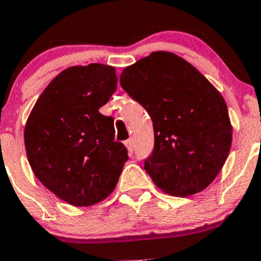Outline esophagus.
<instances>
[{
    "mask_svg": "<svg viewBox=\"0 0 261 261\" xmlns=\"http://www.w3.org/2000/svg\"><path fill=\"white\" fill-rule=\"evenodd\" d=\"M125 146L126 149H128V153L132 155L133 154V146H135V142H133L132 138H129V140H126L125 141Z\"/></svg>",
    "mask_w": 261,
    "mask_h": 261,
    "instance_id": "34e87169",
    "label": "esophagus"
}]
</instances>
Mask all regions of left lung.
Wrapping results in <instances>:
<instances>
[{
  "label": "left lung",
  "mask_w": 261,
  "mask_h": 261,
  "mask_svg": "<svg viewBox=\"0 0 261 261\" xmlns=\"http://www.w3.org/2000/svg\"><path fill=\"white\" fill-rule=\"evenodd\" d=\"M121 87L153 120L154 150L144 168L163 192L204 191L225 165L232 126L225 99L190 62L165 50L126 66Z\"/></svg>",
  "instance_id": "8db88e82"
}]
</instances>
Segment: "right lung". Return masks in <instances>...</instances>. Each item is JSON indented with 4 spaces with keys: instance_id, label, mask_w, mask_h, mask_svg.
Returning a JSON list of instances; mask_svg holds the SVG:
<instances>
[{
    "instance_id": "right-lung-1",
    "label": "right lung",
    "mask_w": 261,
    "mask_h": 261,
    "mask_svg": "<svg viewBox=\"0 0 261 261\" xmlns=\"http://www.w3.org/2000/svg\"><path fill=\"white\" fill-rule=\"evenodd\" d=\"M117 86L114 66H70L41 93L24 126L30 166L62 201L91 206L115 190L128 151L99 108Z\"/></svg>"
}]
</instances>
